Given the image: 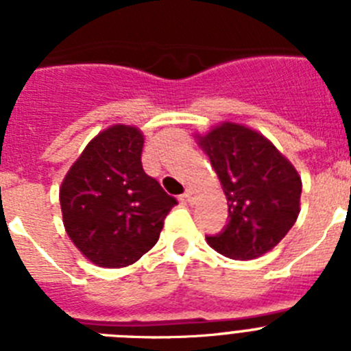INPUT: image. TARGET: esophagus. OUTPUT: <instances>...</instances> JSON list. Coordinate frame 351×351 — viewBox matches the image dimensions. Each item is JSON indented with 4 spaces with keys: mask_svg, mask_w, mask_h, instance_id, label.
Instances as JSON below:
<instances>
[{
    "mask_svg": "<svg viewBox=\"0 0 351 351\" xmlns=\"http://www.w3.org/2000/svg\"><path fill=\"white\" fill-rule=\"evenodd\" d=\"M195 191L193 190H188L186 191L184 195H182V200H184V202H188V204H193L195 202Z\"/></svg>",
    "mask_w": 351,
    "mask_h": 351,
    "instance_id": "1",
    "label": "esophagus"
}]
</instances>
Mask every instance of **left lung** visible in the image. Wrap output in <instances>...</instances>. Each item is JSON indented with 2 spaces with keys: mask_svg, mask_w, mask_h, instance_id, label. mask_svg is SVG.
Returning a JSON list of instances; mask_svg holds the SVG:
<instances>
[{
  "mask_svg": "<svg viewBox=\"0 0 351 351\" xmlns=\"http://www.w3.org/2000/svg\"><path fill=\"white\" fill-rule=\"evenodd\" d=\"M198 145L209 156L228 202V223L206 237L209 246L232 260L265 255L297 221L300 176L262 133L237 123L225 121L198 135Z\"/></svg>",
  "mask_w": 351,
  "mask_h": 351,
  "instance_id": "1",
  "label": "left lung"
}]
</instances>
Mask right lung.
Segmentation results:
<instances>
[{"instance_id":"right-lung-1","label":"right lung","mask_w":351,"mask_h":351,"mask_svg":"<svg viewBox=\"0 0 351 351\" xmlns=\"http://www.w3.org/2000/svg\"><path fill=\"white\" fill-rule=\"evenodd\" d=\"M144 135L114 125L86 145L60 188L71 243L95 265L126 267L156 244L178 200L142 169Z\"/></svg>"}]
</instances>
